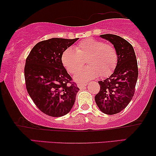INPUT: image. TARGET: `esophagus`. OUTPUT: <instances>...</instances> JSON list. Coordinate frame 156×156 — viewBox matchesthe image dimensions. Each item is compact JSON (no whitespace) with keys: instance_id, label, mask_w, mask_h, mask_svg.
Instances as JSON below:
<instances>
[{"instance_id":"obj_1","label":"esophagus","mask_w":156,"mask_h":156,"mask_svg":"<svg viewBox=\"0 0 156 156\" xmlns=\"http://www.w3.org/2000/svg\"><path fill=\"white\" fill-rule=\"evenodd\" d=\"M87 85V83L84 82V83H78L77 84V87L80 89H83L84 87H86Z\"/></svg>"}]
</instances>
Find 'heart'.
Here are the masks:
<instances>
[{"instance_id": "obj_1", "label": "heart", "mask_w": 156, "mask_h": 156, "mask_svg": "<svg viewBox=\"0 0 156 156\" xmlns=\"http://www.w3.org/2000/svg\"><path fill=\"white\" fill-rule=\"evenodd\" d=\"M117 52L114 47L97 39H86L75 46V50L68 48L62 56L63 65L70 74H75L84 65L87 67L74 76L78 82L102 78L112 74L117 65Z\"/></svg>"}]
</instances>
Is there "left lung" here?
Instances as JSON below:
<instances>
[{
    "label": "left lung",
    "mask_w": 156,
    "mask_h": 156,
    "mask_svg": "<svg viewBox=\"0 0 156 156\" xmlns=\"http://www.w3.org/2000/svg\"><path fill=\"white\" fill-rule=\"evenodd\" d=\"M101 37L114 44L118 62L114 73L104 81H99L100 90L95 96L98 107L104 114H118L126 107L135 93L138 71L133 46L123 38L112 34Z\"/></svg>",
    "instance_id": "left-lung-1"
}]
</instances>
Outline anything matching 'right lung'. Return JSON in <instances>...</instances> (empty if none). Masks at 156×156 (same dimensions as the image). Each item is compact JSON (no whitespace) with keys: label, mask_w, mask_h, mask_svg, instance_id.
Instances as JSON below:
<instances>
[{"label":"right lung","mask_w":156,"mask_h":156,"mask_svg":"<svg viewBox=\"0 0 156 156\" xmlns=\"http://www.w3.org/2000/svg\"><path fill=\"white\" fill-rule=\"evenodd\" d=\"M77 40L52 38L39 42L25 61L27 93L36 106L48 116L66 115L75 101L80 89L63 66L62 56Z\"/></svg>","instance_id":"1"}]
</instances>
